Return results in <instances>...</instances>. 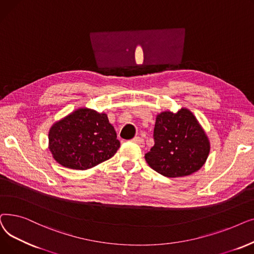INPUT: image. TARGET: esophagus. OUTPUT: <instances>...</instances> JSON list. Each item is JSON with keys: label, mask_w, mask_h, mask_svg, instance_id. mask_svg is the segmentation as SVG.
Masks as SVG:
<instances>
[{"label": "esophagus", "mask_w": 254, "mask_h": 254, "mask_svg": "<svg viewBox=\"0 0 254 254\" xmlns=\"http://www.w3.org/2000/svg\"><path fill=\"white\" fill-rule=\"evenodd\" d=\"M132 141L133 142H135V143H137L139 147H143L144 146V141H143V138H141V137H139V136H136V137H134L133 139H132Z\"/></svg>", "instance_id": "esophagus-1"}]
</instances>
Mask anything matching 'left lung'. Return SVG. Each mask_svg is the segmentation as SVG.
I'll use <instances>...</instances> for the list:
<instances>
[{"label": "left lung", "instance_id": "8db88e82", "mask_svg": "<svg viewBox=\"0 0 254 254\" xmlns=\"http://www.w3.org/2000/svg\"><path fill=\"white\" fill-rule=\"evenodd\" d=\"M153 138L154 146L144 158L155 172L167 178L197 172L210 152L206 133L186 108L157 116Z\"/></svg>", "mask_w": 254, "mask_h": 254}]
</instances>
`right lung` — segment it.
Wrapping results in <instances>:
<instances>
[{"instance_id":"add662e5","label":"right lung","mask_w":254,"mask_h":254,"mask_svg":"<svg viewBox=\"0 0 254 254\" xmlns=\"http://www.w3.org/2000/svg\"><path fill=\"white\" fill-rule=\"evenodd\" d=\"M55 160L72 170L83 171L108 160L120 141L105 114L80 108L57 122L48 133Z\"/></svg>"}]
</instances>
